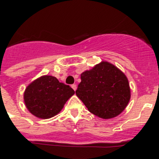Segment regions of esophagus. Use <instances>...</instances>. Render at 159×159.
Here are the masks:
<instances>
[{"instance_id": "1", "label": "esophagus", "mask_w": 159, "mask_h": 159, "mask_svg": "<svg viewBox=\"0 0 159 159\" xmlns=\"http://www.w3.org/2000/svg\"><path fill=\"white\" fill-rule=\"evenodd\" d=\"M71 87L73 88V89H74V91H76V89H77V85H74H74H71Z\"/></svg>"}]
</instances>
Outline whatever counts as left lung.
Listing matches in <instances>:
<instances>
[{"mask_svg": "<svg viewBox=\"0 0 159 159\" xmlns=\"http://www.w3.org/2000/svg\"><path fill=\"white\" fill-rule=\"evenodd\" d=\"M76 95L89 112L103 119L119 115L127 106L131 96L125 74L104 61L81 74Z\"/></svg>", "mask_w": 159, "mask_h": 159, "instance_id": "1", "label": "left lung"}]
</instances>
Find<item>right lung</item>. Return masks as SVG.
I'll return each mask as SVG.
<instances>
[{
  "mask_svg": "<svg viewBox=\"0 0 159 159\" xmlns=\"http://www.w3.org/2000/svg\"><path fill=\"white\" fill-rule=\"evenodd\" d=\"M74 94V90L70 85L60 82L53 76L43 75L26 87L24 102L33 115L48 119L59 114Z\"/></svg>",
  "mask_w": 159,
  "mask_h": 159,
  "instance_id": "add662e5",
  "label": "right lung"
}]
</instances>
